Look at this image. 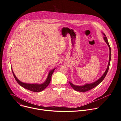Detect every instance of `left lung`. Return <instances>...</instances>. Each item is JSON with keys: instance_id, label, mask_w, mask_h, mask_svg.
<instances>
[{"instance_id": "8db88e82", "label": "left lung", "mask_w": 121, "mask_h": 121, "mask_svg": "<svg viewBox=\"0 0 121 121\" xmlns=\"http://www.w3.org/2000/svg\"><path fill=\"white\" fill-rule=\"evenodd\" d=\"M103 34V35L104 36L103 37V39L104 40H105V41L106 42V43L107 44V45L108 46V47H109V60H108V67L107 68L105 71V72H104V73L103 74V75L101 77L98 79L97 81H96L95 82H92L91 83H86L84 85H81V86H79V85H75L74 84H73L72 83H71V82H69L70 85H71V86L73 88L78 92H85L86 91H89L94 88H95V87H96L97 85H98L105 78V77H106L108 69H109V64H110V62H111V49L110 47V46L109 45L108 42V39L106 37L105 34L104 33H102Z\"/></svg>"}]
</instances>
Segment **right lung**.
Instances as JSON below:
<instances>
[{"label":"right lung","instance_id":"1","mask_svg":"<svg viewBox=\"0 0 121 121\" xmlns=\"http://www.w3.org/2000/svg\"><path fill=\"white\" fill-rule=\"evenodd\" d=\"M56 69V68H54V69H52V70H51L49 72L48 75L47 76V78L46 79V80L44 82H43V83H41V84L27 83L22 82L17 79V78L16 77L13 71L12 68V72H13V76H14L15 79L16 80V81H17V82L20 85H21L22 87L25 88V89L29 90L31 91L34 92H39L43 91V90H44L47 87V86L49 84V83L51 82V77H52V74Z\"/></svg>","mask_w":121,"mask_h":121}]
</instances>
